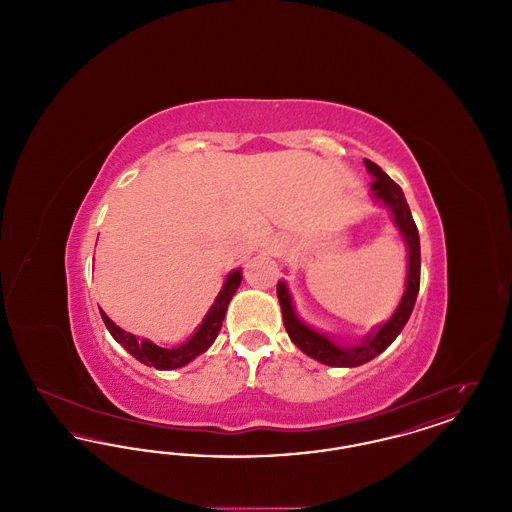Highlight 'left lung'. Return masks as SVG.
Here are the masks:
<instances>
[{"mask_svg":"<svg viewBox=\"0 0 512 512\" xmlns=\"http://www.w3.org/2000/svg\"><path fill=\"white\" fill-rule=\"evenodd\" d=\"M366 171L374 176V180L370 182L372 194L376 199H380L382 203H386L393 213V220L399 226L407 249H409V274H407V286L403 299L397 307V311L393 313V317L378 328L376 334L368 336L365 343L357 345V347H338L336 343L328 340L326 336L318 334L313 328H309L307 324H303L299 318L293 313L292 299L290 293L286 290L284 282H278L276 293H278V301L282 307V317H284V326L286 332L290 336V340L309 357L317 359L320 363L330 366H359L365 365L370 359H374L376 355H380L384 349H388L391 341L399 336V332L403 330V326L407 324V320L413 313L414 303H416V295L420 288V238H418V228L414 224L409 203L405 199L403 190L399 188V184H395L386 172L382 171L376 163L365 159Z\"/></svg>","mask_w":512,"mask_h":512,"instance_id":"1","label":"left lung"}]
</instances>
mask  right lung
Masks as SVG:
<instances>
[{
	"label": "right lung",
	"instance_id": "right-lung-1",
	"mask_svg": "<svg viewBox=\"0 0 512 512\" xmlns=\"http://www.w3.org/2000/svg\"><path fill=\"white\" fill-rule=\"evenodd\" d=\"M240 282H242V272L234 270L226 278L224 288L220 290L219 297L215 299V305L211 307V311L207 313V317L203 320V324L197 328L194 336L186 341L184 345L174 347V349L159 347L153 341L138 340L134 334L119 328L101 309H99V313H101V318H103L107 330L111 332V336L119 341L132 357H136L144 365L155 366L157 370H172V368L188 365L190 361H194L197 355L207 351L213 341L217 340L222 320H224L226 309H228V303L234 297L236 290L240 288Z\"/></svg>",
	"mask_w": 512,
	"mask_h": 512
}]
</instances>
